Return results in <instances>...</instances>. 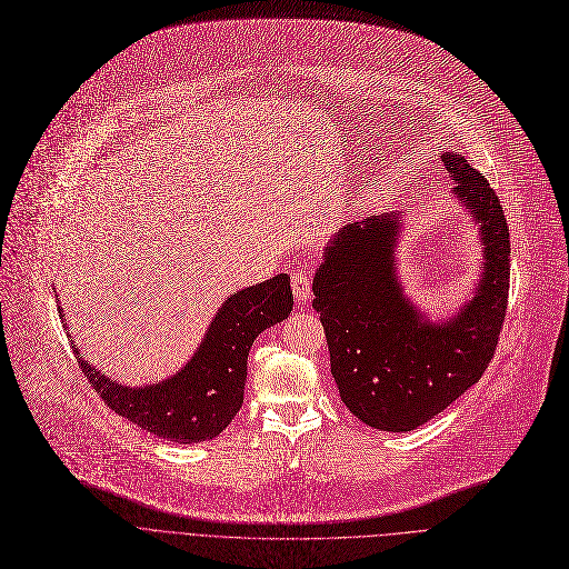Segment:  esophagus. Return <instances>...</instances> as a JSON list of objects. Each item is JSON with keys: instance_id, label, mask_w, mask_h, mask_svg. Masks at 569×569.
Returning <instances> with one entry per match:
<instances>
[{"instance_id": "34e87169", "label": "esophagus", "mask_w": 569, "mask_h": 569, "mask_svg": "<svg viewBox=\"0 0 569 569\" xmlns=\"http://www.w3.org/2000/svg\"><path fill=\"white\" fill-rule=\"evenodd\" d=\"M290 286H292V295H295L297 305H307L311 300V277L309 274L292 272Z\"/></svg>"}]
</instances>
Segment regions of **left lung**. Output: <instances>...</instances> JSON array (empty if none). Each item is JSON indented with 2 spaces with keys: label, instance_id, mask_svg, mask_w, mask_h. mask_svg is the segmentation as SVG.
<instances>
[{
  "label": "left lung",
  "instance_id": "left-lung-1",
  "mask_svg": "<svg viewBox=\"0 0 569 569\" xmlns=\"http://www.w3.org/2000/svg\"><path fill=\"white\" fill-rule=\"evenodd\" d=\"M457 198L480 223L485 272L472 300L447 322L427 320L403 295L395 247L399 217L350 223L325 249L313 279L341 401L380 431H412L457 401L487 371L510 290V228L487 177L445 152Z\"/></svg>",
  "mask_w": 569,
  "mask_h": 569
}]
</instances>
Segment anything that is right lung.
Returning a JSON list of instances; mask_svg holds the SVG:
<instances>
[{
  "instance_id": "obj_1",
  "label": "right lung",
  "mask_w": 569,
  "mask_h": 569,
  "mask_svg": "<svg viewBox=\"0 0 569 569\" xmlns=\"http://www.w3.org/2000/svg\"><path fill=\"white\" fill-rule=\"evenodd\" d=\"M290 311V277L277 274L228 297L189 365L157 385H119L87 365L76 350L78 365L106 406L124 420L179 445L209 440L232 422L244 403L247 360L256 337Z\"/></svg>"
}]
</instances>
